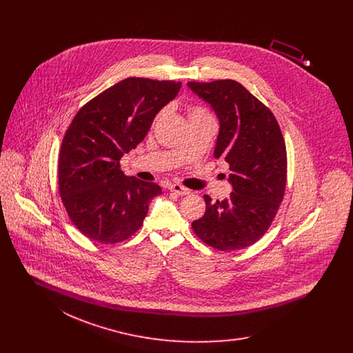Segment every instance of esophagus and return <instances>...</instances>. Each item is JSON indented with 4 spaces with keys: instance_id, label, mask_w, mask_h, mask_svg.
Returning a JSON list of instances; mask_svg holds the SVG:
<instances>
[{
    "instance_id": "esophagus-1",
    "label": "esophagus",
    "mask_w": 353,
    "mask_h": 353,
    "mask_svg": "<svg viewBox=\"0 0 353 353\" xmlns=\"http://www.w3.org/2000/svg\"><path fill=\"white\" fill-rule=\"evenodd\" d=\"M169 189H170V192H173V193H176L179 196H186V194L190 193L189 189H186L185 186L180 184H172L169 186Z\"/></svg>"
}]
</instances>
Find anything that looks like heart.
<instances>
[{
  "mask_svg": "<svg viewBox=\"0 0 353 353\" xmlns=\"http://www.w3.org/2000/svg\"><path fill=\"white\" fill-rule=\"evenodd\" d=\"M164 112H165V110H161V111L156 115L154 123L164 115ZM186 114H188L189 121H192V120H200V119H213L212 114H210L205 107L197 105V104H190V105H188V107H186Z\"/></svg>",
  "mask_w": 353,
  "mask_h": 353,
  "instance_id": "obj_1",
  "label": "heart"
}]
</instances>
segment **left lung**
I'll return each mask as SVG.
<instances>
[{
	"instance_id": "obj_1",
	"label": "left lung",
	"mask_w": 353,
	"mask_h": 353,
	"mask_svg": "<svg viewBox=\"0 0 353 353\" xmlns=\"http://www.w3.org/2000/svg\"><path fill=\"white\" fill-rule=\"evenodd\" d=\"M219 119L214 159L230 167L233 193L223 201L205 194V214L192 222L194 234L219 252L249 248L269 230L285 196L287 152L269 108L232 79L189 82Z\"/></svg>"
}]
</instances>
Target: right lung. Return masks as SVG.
Masks as SVG:
<instances>
[{
	"instance_id": "obj_1",
	"label": "right lung",
	"mask_w": 353,
	"mask_h": 353,
	"mask_svg": "<svg viewBox=\"0 0 353 353\" xmlns=\"http://www.w3.org/2000/svg\"><path fill=\"white\" fill-rule=\"evenodd\" d=\"M180 87L176 81L127 78L87 101L70 123L59 151L58 185L68 219L84 236L114 245L141 228L161 188L124 176L120 159L144 140L156 114Z\"/></svg>"
}]
</instances>
